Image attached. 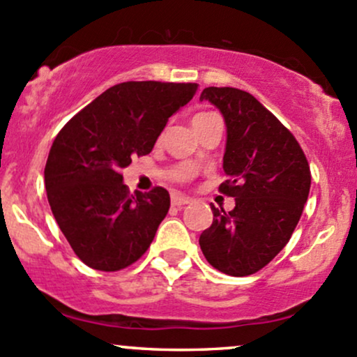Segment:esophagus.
Wrapping results in <instances>:
<instances>
[{"instance_id":"1","label":"esophagus","mask_w":357,"mask_h":357,"mask_svg":"<svg viewBox=\"0 0 357 357\" xmlns=\"http://www.w3.org/2000/svg\"><path fill=\"white\" fill-rule=\"evenodd\" d=\"M185 204H190V197H187V195H182V194H172V206L175 207H180V206H185Z\"/></svg>"}]
</instances>
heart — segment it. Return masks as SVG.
I'll list each match as a JSON object with an SVG mask.
<instances>
[{"label":"heart","mask_w":357,"mask_h":357,"mask_svg":"<svg viewBox=\"0 0 357 357\" xmlns=\"http://www.w3.org/2000/svg\"><path fill=\"white\" fill-rule=\"evenodd\" d=\"M209 113H200V114H195L194 116V119H197V118H202V116H207Z\"/></svg>","instance_id":"heart-1"}]
</instances>
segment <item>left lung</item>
I'll list each match as a JSON object with an SVG mask.
<instances>
[{
    "label": "left lung",
    "instance_id": "left-lung-1",
    "mask_svg": "<svg viewBox=\"0 0 357 357\" xmlns=\"http://www.w3.org/2000/svg\"><path fill=\"white\" fill-rule=\"evenodd\" d=\"M200 101L221 111L226 123L219 190L234 209L211 207L214 219L199 244L215 270L253 275L285 248L310 192V167L295 136L250 92L206 87Z\"/></svg>",
    "mask_w": 357,
    "mask_h": 357
}]
</instances>
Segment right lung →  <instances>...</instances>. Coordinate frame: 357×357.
Segmentation results:
<instances>
[{
	"instance_id": "right-lung-1",
	"label": "right lung",
	"mask_w": 357,
	"mask_h": 357,
	"mask_svg": "<svg viewBox=\"0 0 357 357\" xmlns=\"http://www.w3.org/2000/svg\"><path fill=\"white\" fill-rule=\"evenodd\" d=\"M197 84L123 82L104 91L60 130L45 165V189L60 231L87 266L118 271L150 248L170 207L162 187L130 195L121 168L148 155L168 118Z\"/></svg>"
}]
</instances>
